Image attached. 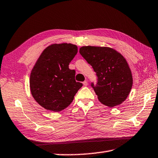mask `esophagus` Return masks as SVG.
Listing matches in <instances>:
<instances>
[{
    "label": "esophagus",
    "instance_id": "esophagus-1",
    "mask_svg": "<svg viewBox=\"0 0 158 158\" xmlns=\"http://www.w3.org/2000/svg\"><path fill=\"white\" fill-rule=\"evenodd\" d=\"M83 84H84V86H86V85H88V82H87V81H84V82H83Z\"/></svg>",
    "mask_w": 158,
    "mask_h": 158
}]
</instances>
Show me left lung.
I'll return each mask as SVG.
<instances>
[{
	"instance_id": "left-lung-1",
	"label": "left lung",
	"mask_w": 158,
	"mask_h": 158,
	"mask_svg": "<svg viewBox=\"0 0 158 158\" xmlns=\"http://www.w3.org/2000/svg\"><path fill=\"white\" fill-rule=\"evenodd\" d=\"M79 53L93 67L98 77L93 88L99 101L109 107L126 100L132 86V75L127 60L114 49L106 47L84 46Z\"/></svg>"
}]
</instances>
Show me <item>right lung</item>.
I'll use <instances>...</instances> for the list:
<instances>
[{
  "instance_id": "right-lung-1",
  "label": "right lung",
  "mask_w": 158,
  "mask_h": 158,
  "mask_svg": "<svg viewBox=\"0 0 158 158\" xmlns=\"http://www.w3.org/2000/svg\"><path fill=\"white\" fill-rule=\"evenodd\" d=\"M77 52L75 44H51L42 52L32 69L31 94L47 110L58 112L68 107L83 85L75 81V71L69 69Z\"/></svg>"
}]
</instances>
